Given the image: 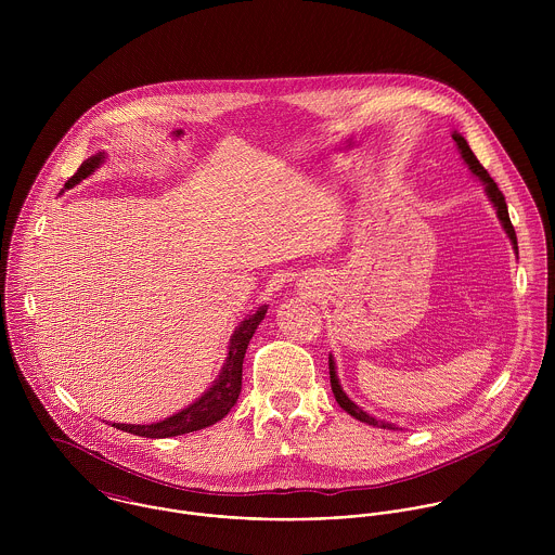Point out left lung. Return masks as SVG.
Masks as SVG:
<instances>
[{"instance_id": "obj_1", "label": "left lung", "mask_w": 555, "mask_h": 555, "mask_svg": "<svg viewBox=\"0 0 555 555\" xmlns=\"http://www.w3.org/2000/svg\"><path fill=\"white\" fill-rule=\"evenodd\" d=\"M451 137H453V141H455V145H457V152H460V156L464 159V164L470 168V172L475 175L476 179L485 185V194H487L489 203L493 205L495 216H498V220H500V224H502L506 237L511 238V245H513V249H515V254H517V258H519L517 235H515V229H513V224H511L508 207H506V201H504L502 192L498 190V185H495V181L489 177V172L482 168V164L476 159L473 150H470V145H468V141H466L457 130H455ZM328 374H331V389H333V396H335V401L341 405V410H346L350 416H354V418L361 421V423H367V425H374V427H383V429H397L393 423L372 416L370 412H365L359 403H354L350 397L344 393V389H341V385H339V378H337V367H335L333 354H328Z\"/></svg>"}]
</instances>
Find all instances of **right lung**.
Segmentation results:
<instances>
[{
    "mask_svg": "<svg viewBox=\"0 0 555 555\" xmlns=\"http://www.w3.org/2000/svg\"><path fill=\"white\" fill-rule=\"evenodd\" d=\"M104 158H106V154L98 152L95 156L85 159L80 164L79 170L66 181L64 188L70 190L82 179L93 175L104 164ZM267 308L269 306H260L256 312L247 314L238 322L237 328L231 335L229 350H227V361L220 370V376L214 380V385L203 396L198 397L196 401H192L188 408L175 412L172 416H168L164 421L150 423V425H128V423H111V425L121 429V431L143 436V438H172V436L205 429V427L222 421L231 412V408L237 403L238 393H241L243 357H245L247 344H249L256 326L262 322V318L267 314Z\"/></svg>",
    "mask_w": 555,
    "mask_h": 555,
    "instance_id": "right-lung-1",
    "label": "right lung"
}]
</instances>
